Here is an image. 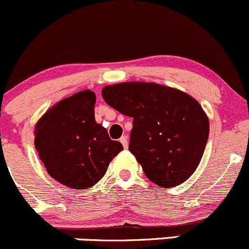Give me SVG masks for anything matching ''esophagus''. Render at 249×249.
Instances as JSON below:
<instances>
[{
	"instance_id": "34e87169",
	"label": "esophagus",
	"mask_w": 249,
	"mask_h": 249,
	"mask_svg": "<svg viewBox=\"0 0 249 249\" xmlns=\"http://www.w3.org/2000/svg\"><path fill=\"white\" fill-rule=\"evenodd\" d=\"M120 143L123 144L124 149H127V147H129V141H127L126 136H123V137L120 138Z\"/></svg>"
}]
</instances>
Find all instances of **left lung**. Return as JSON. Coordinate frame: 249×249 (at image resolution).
Returning <instances> with one entry per match:
<instances>
[{
    "label": "left lung",
    "mask_w": 249,
    "mask_h": 249,
    "mask_svg": "<svg viewBox=\"0 0 249 249\" xmlns=\"http://www.w3.org/2000/svg\"><path fill=\"white\" fill-rule=\"evenodd\" d=\"M106 104L132 117L129 150L151 182L171 188L187 181L201 162L209 120L189 94L155 83L105 86Z\"/></svg>",
    "instance_id": "1"
}]
</instances>
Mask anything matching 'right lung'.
Masks as SVG:
<instances>
[{
	"label": "right lung",
	"instance_id": "right-lung-1",
	"mask_svg": "<svg viewBox=\"0 0 249 249\" xmlns=\"http://www.w3.org/2000/svg\"><path fill=\"white\" fill-rule=\"evenodd\" d=\"M95 94L80 91L60 100L35 125V149L47 173L73 189L93 187L123 145L94 119Z\"/></svg>",
	"mask_w": 249,
	"mask_h": 249
}]
</instances>
